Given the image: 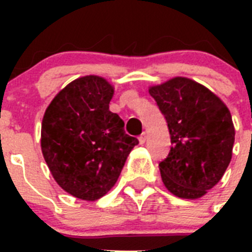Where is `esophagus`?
Masks as SVG:
<instances>
[{
    "mask_svg": "<svg viewBox=\"0 0 252 252\" xmlns=\"http://www.w3.org/2000/svg\"><path fill=\"white\" fill-rule=\"evenodd\" d=\"M139 141H140V144H145V141H146V133L145 132H142L141 135H140V137H139Z\"/></svg>",
    "mask_w": 252,
    "mask_h": 252,
    "instance_id": "1",
    "label": "esophagus"
}]
</instances>
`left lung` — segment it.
<instances>
[{"label":"left lung","mask_w":252,"mask_h":252,"mask_svg":"<svg viewBox=\"0 0 252 252\" xmlns=\"http://www.w3.org/2000/svg\"><path fill=\"white\" fill-rule=\"evenodd\" d=\"M149 93L170 133V151L159 164L162 183L179 198L203 197L221 180L232 158L230 111L215 93L189 78H173L150 87Z\"/></svg>","instance_id":"obj_1"}]
</instances>
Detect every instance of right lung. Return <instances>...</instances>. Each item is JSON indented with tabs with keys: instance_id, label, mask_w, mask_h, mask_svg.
<instances>
[{
	"instance_id": "1",
	"label": "right lung",
	"mask_w": 252,
	"mask_h": 252,
	"mask_svg": "<svg viewBox=\"0 0 252 252\" xmlns=\"http://www.w3.org/2000/svg\"><path fill=\"white\" fill-rule=\"evenodd\" d=\"M113 87L103 78H78L55 95L41 124V151L51 175L84 201H95L115 186L139 144L110 111Z\"/></svg>"
}]
</instances>
